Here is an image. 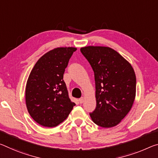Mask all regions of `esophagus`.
I'll return each mask as SVG.
<instances>
[{
    "mask_svg": "<svg viewBox=\"0 0 158 158\" xmlns=\"http://www.w3.org/2000/svg\"><path fill=\"white\" fill-rule=\"evenodd\" d=\"M79 102H80V103H83V102H84V97H81V98L79 99Z\"/></svg>",
    "mask_w": 158,
    "mask_h": 158,
    "instance_id": "esophagus-1",
    "label": "esophagus"
}]
</instances>
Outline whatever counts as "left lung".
<instances>
[{
  "instance_id": "left-lung-1",
  "label": "left lung",
  "mask_w": 158,
  "mask_h": 158,
  "mask_svg": "<svg viewBox=\"0 0 158 158\" xmlns=\"http://www.w3.org/2000/svg\"><path fill=\"white\" fill-rule=\"evenodd\" d=\"M80 51L94 72L96 107L90 116L101 127L116 126L128 114L136 96L133 67L109 47L86 46Z\"/></svg>"
}]
</instances>
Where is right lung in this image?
<instances>
[{
	"mask_svg": "<svg viewBox=\"0 0 158 158\" xmlns=\"http://www.w3.org/2000/svg\"><path fill=\"white\" fill-rule=\"evenodd\" d=\"M76 48H57L35 64L26 86L25 97L29 114L35 122L54 127L67 119L74 102L70 101L63 74Z\"/></svg>",
	"mask_w": 158,
	"mask_h": 158,
	"instance_id": "1",
	"label": "right lung"
}]
</instances>
